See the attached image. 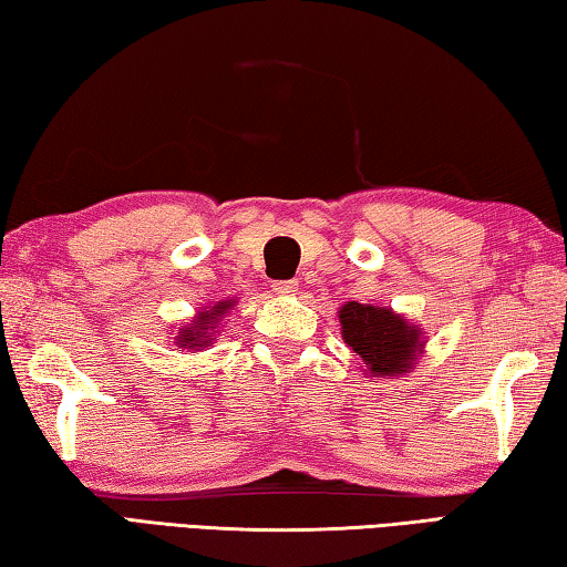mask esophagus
Here are the masks:
<instances>
[{"instance_id": "34e87169", "label": "esophagus", "mask_w": 567, "mask_h": 567, "mask_svg": "<svg viewBox=\"0 0 567 567\" xmlns=\"http://www.w3.org/2000/svg\"><path fill=\"white\" fill-rule=\"evenodd\" d=\"M297 290H300V282H297V280H277V282H272V292L280 295V297H292V295H297Z\"/></svg>"}]
</instances>
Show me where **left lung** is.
<instances>
[{"label": "left lung", "mask_w": 567, "mask_h": 567, "mask_svg": "<svg viewBox=\"0 0 567 567\" xmlns=\"http://www.w3.org/2000/svg\"><path fill=\"white\" fill-rule=\"evenodd\" d=\"M342 339L362 357L372 377H401L414 369L424 352V334L416 324L394 315L389 307L347 302L339 307Z\"/></svg>", "instance_id": "8db88e82"}]
</instances>
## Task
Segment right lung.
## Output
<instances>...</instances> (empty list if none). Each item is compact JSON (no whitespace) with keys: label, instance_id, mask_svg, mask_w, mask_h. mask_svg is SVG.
Returning a JSON list of instances; mask_svg holds the SVG:
<instances>
[{"label":"right lung","instance_id":"add662e5","mask_svg":"<svg viewBox=\"0 0 567 567\" xmlns=\"http://www.w3.org/2000/svg\"><path fill=\"white\" fill-rule=\"evenodd\" d=\"M235 300H223L218 305L208 307L195 315V319H190V324H185L178 329L176 334V344L181 349H200V347H210L213 342V332L218 329L220 319L233 310Z\"/></svg>","mask_w":567,"mask_h":567}]
</instances>
